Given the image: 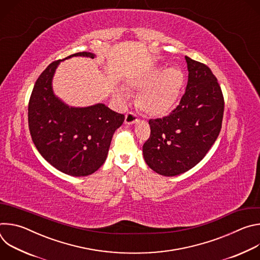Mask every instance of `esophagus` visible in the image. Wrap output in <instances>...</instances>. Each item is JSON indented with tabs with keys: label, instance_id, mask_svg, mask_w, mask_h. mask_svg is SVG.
Listing matches in <instances>:
<instances>
[{
	"label": "esophagus",
	"instance_id": "1",
	"mask_svg": "<svg viewBox=\"0 0 260 260\" xmlns=\"http://www.w3.org/2000/svg\"><path fill=\"white\" fill-rule=\"evenodd\" d=\"M138 121H139V119L137 118V116H136L134 113H132V112L126 113L125 119H124V123H125L126 125H131V124L137 123Z\"/></svg>",
	"mask_w": 260,
	"mask_h": 260
}]
</instances>
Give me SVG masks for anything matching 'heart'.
I'll use <instances>...</instances> for the list:
<instances>
[{"label":"heart","mask_w":260,"mask_h":260,"mask_svg":"<svg viewBox=\"0 0 260 260\" xmlns=\"http://www.w3.org/2000/svg\"><path fill=\"white\" fill-rule=\"evenodd\" d=\"M183 71L176 66L152 67L131 80L134 89L140 91L137 105L144 113L151 116L168 114L176 104L184 86ZM116 98L125 103L128 99L124 87L116 89Z\"/></svg>","instance_id":"1"}]
</instances>
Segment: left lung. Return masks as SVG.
I'll return each mask as SVG.
<instances>
[{
    "mask_svg": "<svg viewBox=\"0 0 260 260\" xmlns=\"http://www.w3.org/2000/svg\"><path fill=\"white\" fill-rule=\"evenodd\" d=\"M188 82L180 104L162 119H150V138L143 157L159 175L172 177L187 172L208 153L219 136L224 100L212 71L185 56Z\"/></svg>",
    "mask_w": 260,
    "mask_h": 260,
    "instance_id": "obj_1",
    "label": "left lung"
}]
</instances>
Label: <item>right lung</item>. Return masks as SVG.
<instances>
[{
  "label": "right lung",
  "mask_w": 260,
  "mask_h": 260,
  "mask_svg": "<svg viewBox=\"0 0 260 260\" xmlns=\"http://www.w3.org/2000/svg\"><path fill=\"white\" fill-rule=\"evenodd\" d=\"M74 56L94 58L95 54L79 52L64 59ZM62 60L51 62L36 81L28 103L29 133L37 149L52 167L74 177L88 176L105 162L124 115L103 103L73 107L59 99L52 80Z\"/></svg>",
  "instance_id": "add662e5"
}]
</instances>
